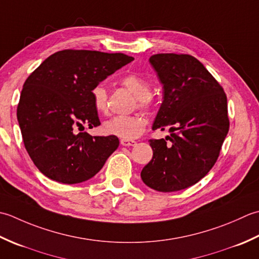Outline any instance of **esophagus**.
<instances>
[{"label":"esophagus","instance_id":"34e87169","mask_svg":"<svg viewBox=\"0 0 259 259\" xmlns=\"http://www.w3.org/2000/svg\"><path fill=\"white\" fill-rule=\"evenodd\" d=\"M120 144L123 146H134L136 144V142L133 140H125V139H120Z\"/></svg>","mask_w":259,"mask_h":259}]
</instances>
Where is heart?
<instances>
[{
	"label": "heart",
	"instance_id": "b5f03b06",
	"mask_svg": "<svg viewBox=\"0 0 259 259\" xmlns=\"http://www.w3.org/2000/svg\"><path fill=\"white\" fill-rule=\"evenodd\" d=\"M123 86L134 95L137 105L141 108H147L151 104V85L150 82L136 73H130L122 79ZM91 97L94 108L98 113H106L108 108V92L104 83H97L91 91ZM147 125L145 116L140 114L128 116H114L104 123V131L107 134L115 135L120 139L134 140L137 139Z\"/></svg>",
	"mask_w": 259,
	"mask_h": 259
}]
</instances>
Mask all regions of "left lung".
Segmentation results:
<instances>
[{
  "label": "left lung",
  "instance_id": "obj_1",
  "mask_svg": "<svg viewBox=\"0 0 259 259\" xmlns=\"http://www.w3.org/2000/svg\"><path fill=\"white\" fill-rule=\"evenodd\" d=\"M150 63L163 86V102L152 130L171 134L150 140L152 160L141 172L147 187L160 192L187 189L199 182L217 161L229 131L223 87L196 58L159 54Z\"/></svg>",
  "mask_w": 259,
  "mask_h": 259
}]
</instances>
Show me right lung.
I'll return each mask as SVG.
<instances>
[{
    "label": "right lung",
    "mask_w": 259,
    "mask_h": 259,
    "mask_svg": "<svg viewBox=\"0 0 259 259\" xmlns=\"http://www.w3.org/2000/svg\"><path fill=\"white\" fill-rule=\"evenodd\" d=\"M133 60L124 54L62 50L26 79L18 122L26 152L47 178L65 184L87 181L117 149V136L77 131L100 125L92 88Z\"/></svg>",
    "instance_id": "add662e5"
}]
</instances>
